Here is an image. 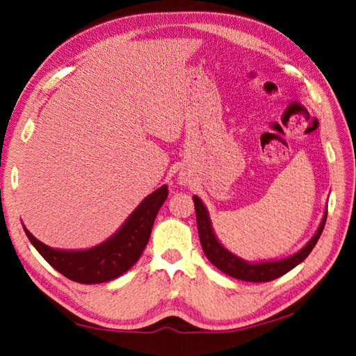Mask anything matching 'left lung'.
<instances>
[{
    "label": "left lung",
    "mask_w": 356,
    "mask_h": 356,
    "mask_svg": "<svg viewBox=\"0 0 356 356\" xmlns=\"http://www.w3.org/2000/svg\"><path fill=\"white\" fill-rule=\"evenodd\" d=\"M193 200L195 207V217H197V229H199L200 243L203 248V252H205V255L208 257V260L213 263L217 269L225 272L226 275L234 277L237 280H243V282H252V283L272 282V280L282 277L286 274V272H289L295 266H298L301 261H305L306 257L311 254V251L315 248L316 241H318L327 218V208H326L324 216L321 218V223L318 226V229H316V232L314 234V237L295 254H291L284 257V259H278V260L248 261L234 252H231L228 248H225L222 245V241L218 240L217 234L213 228V222H211L207 207L203 205V202L200 200V197H197V195H193Z\"/></svg>",
    "instance_id": "obj_1"
}]
</instances>
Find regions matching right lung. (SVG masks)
Returning <instances> with one entry per match:
<instances>
[{
    "mask_svg": "<svg viewBox=\"0 0 356 356\" xmlns=\"http://www.w3.org/2000/svg\"><path fill=\"white\" fill-rule=\"evenodd\" d=\"M166 197L168 186L162 185L136 207L113 236L87 249L50 248L38 240L24 225L22 228L30 243L59 274L82 284L105 283L125 274L139 260Z\"/></svg>",
    "mask_w": 356,
    "mask_h": 356,
    "instance_id": "add662e5",
    "label": "right lung"
}]
</instances>
